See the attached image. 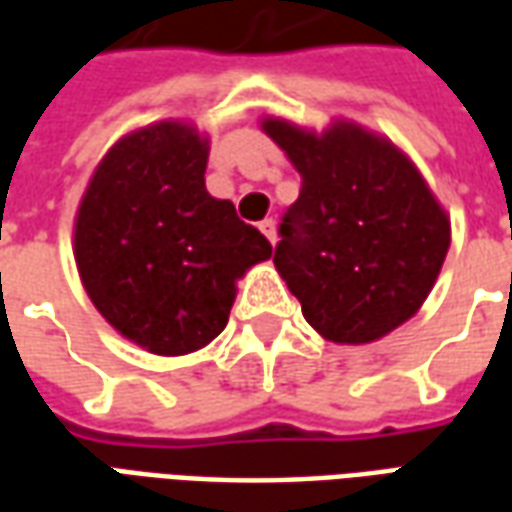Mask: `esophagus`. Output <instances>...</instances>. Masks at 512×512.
I'll return each mask as SVG.
<instances>
[{
  "label": "esophagus",
  "instance_id": "34e87169",
  "mask_svg": "<svg viewBox=\"0 0 512 512\" xmlns=\"http://www.w3.org/2000/svg\"><path fill=\"white\" fill-rule=\"evenodd\" d=\"M260 233L266 235L271 244H277V222H274V219H263V222H260Z\"/></svg>",
  "mask_w": 512,
  "mask_h": 512
}]
</instances>
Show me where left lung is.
<instances>
[{
    "label": "left lung",
    "instance_id": "left-lung-1",
    "mask_svg": "<svg viewBox=\"0 0 512 512\" xmlns=\"http://www.w3.org/2000/svg\"><path fill=\"white\" fill-rule=\"evenodd\" d=\"M260 128L301 175L274 266L307 323L332 343L365 345L414 318L450 249V216L417 164L345 117L312 131L268 115Z\"/></svg>",
    "mask_w": 512,
    "mask_h": 512
}]
</instances>
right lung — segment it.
I'll use <instances>...</instances> for the list:
<instances>
[{"mask_svg": "<svg viewBox=\"0 0 512 512\" xmlns=\"http://www.w3.org/2000/svg\"><path fill=\"white\" fill-rule=\"evenodd\" d=\"M211 139L186 120L120 136L73 219V257L95 310L156 356L219 337L235 282L271 257L266 235L205 189Z\"/></svg>", "mask_w": 512, "mask_h": 512, "instance_id": "obj_1", "label": "right lung"}]
</instances>
